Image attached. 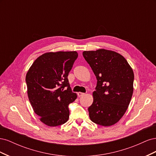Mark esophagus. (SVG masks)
I'll return each instance as SVG.
<instances>
[{
  "label": "esophagus",
  "instance_id": "obj_1",
  "mask_svg": "<svg viewBox=\"0 0 156 156\" xmlns=\"http://www.w3.org/2000/svg\"><path fill=\"white\" fill-rule=\"evenodd\" d=\"M84 95V93H83V92H79L77 93V96L79 97H81V96H83Z\"/></svg>",
  "mask_w": 156,
  "mask_h": 156
}]
</instances>
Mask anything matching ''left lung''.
<instances>
[{"instance_id":"left-lung-1","label":"left lung","mask_w":156,"mask_h":156,"mask_svg":"<svg viewBox=\"0 0 156 156\" xmlns=\"http://www.w3.org/2000/svg\"><path fill=\"white\" fill-rule=\"evenodd\" d=\"M84 59L97 79L94 101L88 110L95 124L110 126L123 116L133 92V69L123 56L115 51H84Z\"/></svg>"}]
</instances>
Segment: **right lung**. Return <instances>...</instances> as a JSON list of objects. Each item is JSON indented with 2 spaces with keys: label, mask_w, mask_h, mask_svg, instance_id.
<instances>
[{
  "label": "right lung",
  "mask_w": 156,
  "mask_h": 156,
  "mask_svg": "<svg viewBox=\"0 0 156 156\" xmlns=\"http://www.w3.org/2000/svg\"><path fill=\"white\" fill-rule=\"evenodd\" d=\"M78 57L76 51L47 53L37 58L26 75L28 96L34 112L47 126L64 124L69 104L77 98L68 76Z\"/></svg>",
  "instance_id": "add662e5"
}]
</instances>
